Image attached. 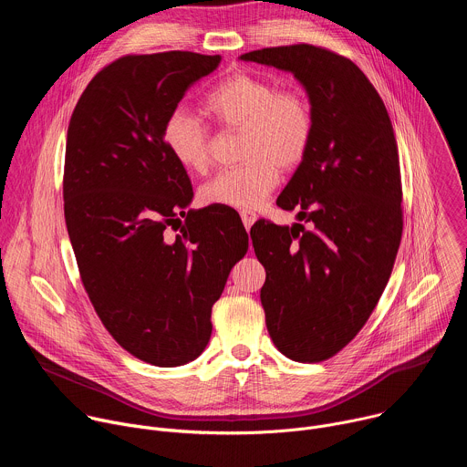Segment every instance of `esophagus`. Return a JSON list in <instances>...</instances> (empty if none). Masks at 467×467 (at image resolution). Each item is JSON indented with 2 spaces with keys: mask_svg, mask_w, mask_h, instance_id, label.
Returning <instances> with one entry per match:
<instances>
[{
  "mask_svg": "<svg viewBox=\"0 0 467 467\" xmlns=\"http://www.w3.org/2000/svg\"><path fill=\"white\" fill-rule=\"evenodd\" d=\"M240 216H242V222H244V227L249 231L251 229V225L256 222V214L254 213H249V211H242L240 213Z\"/></svg>",
  "mask_w": 467,
  "mask_h": 467,
  "instance_id": "esophagus-1",
  "label": "esophagus"
}]
</instances>
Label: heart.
Returning a JSON list of instances; mask_svg holds the SVG:
<instances>
[{"mask_svg": "<svg viewBox=\"0 0 467 467\" xmlns=\"http://www.w3.org/2000/svg\"><path fill=\"white\" fill-rule=\"evenodd\" d=\"M205 112L227 127L242 129L238 168L225 170L202 188L209 205L254 211L281 179V168H296L308 153L314 116L306 98L251 74H234L205 98ZM164 142L186 170L203 173L211 164L205 125L186 110H173L164 123Z\"/></svg>", "mask_w": 467, "mask_h": 467, "instance_id": "b5f03b06", "label": "heart"}]
</instances>
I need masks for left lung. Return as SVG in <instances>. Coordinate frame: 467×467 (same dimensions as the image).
Listing matches in <instances>:
<instances>
[{
	"label": "left lung",
	"mask_w": 467,
	"mask_h": 467,
	"mask_svg": "<svg viewBox=\"0 0 467 467\" xmlns=\"http://www.w3.org/2000/svg\"><path fill=\"white\" fill-rule=\"evenodd\" d=\"M240 60L290 72L310 101L308 153L277 199L303 223L260 220L249 234L265 270L260 301L275 348L296 362H321L364 327L401 242L393 127L375 87L346 57L296 44Z\"/></svg>",
	"instance_id": "8db88e82"
}]
</instances>
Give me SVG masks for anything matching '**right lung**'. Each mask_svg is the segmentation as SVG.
<instances>
[{
  "instance_id": "obj_1",
  "label": "right lung",
  "mask_w": 467,
  "mask_h": 467,
  "mask_svg": "<svg viewBox=\"0 0 467 467\" xmlns=\"http://www.w3.org/2000/svg\"><path fill=\"white\" fill-rule=\"evenodd\" d=\"M220 62L192 51L118 58L68 125L64 218L85 290L112 338L159 368L205 351L213 305L247 251L236 211H186L192 184L164 142L168 116Z\"/></svg>"
}]
</instances>
